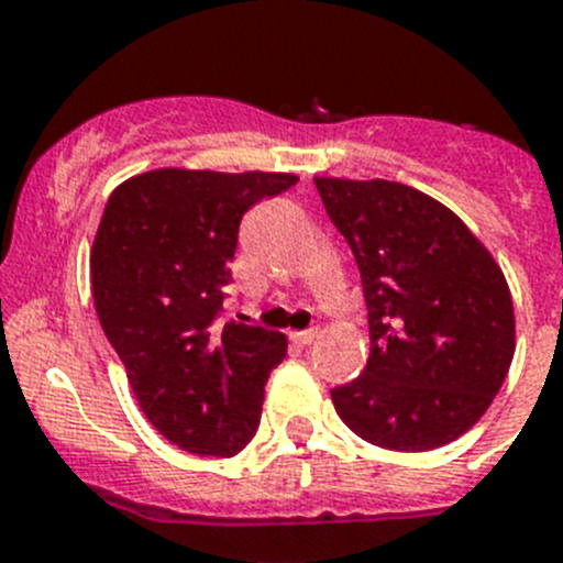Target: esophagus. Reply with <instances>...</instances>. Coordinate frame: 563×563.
<instances>
[{
  "label": "esophagus",
  "mask_w": 563,
  "mask_h": 563,
  "mask_svg": "<svg viewBox=\"0 0 563 563\" xmlns=\"http://www.w3.org/2000/svg\"><path fill=\"white\" fill-rule=\"evenodd\" d=\"M288 339H291L294 344H299V346H308V344H313V341H317V330H294Z\"/></svg>",
  "instance_id": "1"
}]
</instances>
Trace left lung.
Wrapping results in <instances>:
<instances>
[{
	"label": "left lung",
	"instance_id": "left-lung-1",
	"mask_svg": "<svg viewBox=\"0 0 563 563\" xmlns=\"http://www.w3.org/2000/svg\"><path fill=\"white\" fill-rule=\"evenodd\" d=\"M361 269L364 375L330 391L344 424L397 453L464 435L492 406L517 346L503 269L448 205L391 180L313 177Z\"/></svg>",
	"mask_w": 563,
	"mask_h": 563
}]
</instances>
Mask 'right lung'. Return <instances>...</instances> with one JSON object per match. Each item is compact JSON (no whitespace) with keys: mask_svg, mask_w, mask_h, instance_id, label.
<instances>
[{"mask_svg":"<svg viewBox=\"0 0 563 563\" xmlns=\"http://www.w3.org/2000/svg\"><path fill=\"white\" fill-rule=\"evenodd\" d=\"M297 183L283 172L155 169L115 186L91 246L99 324L152 428L230 459L255 435L286 335L219 324L241 217Z\"/></svg>","mask_w":563,"mask_h":563,"instance_id":"obj_1","label":"right lung"}]
</instances>
